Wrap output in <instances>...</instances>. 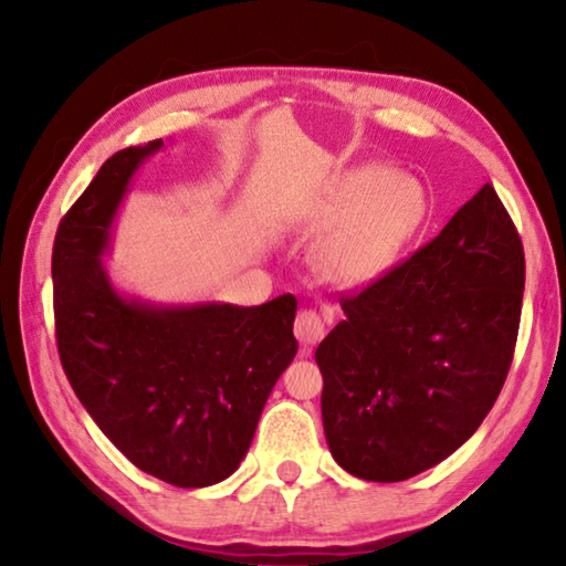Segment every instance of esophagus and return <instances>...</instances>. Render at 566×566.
Instances as JSON below:
<instances>
[{
  "mask_svg": "<svg viewBox=\"0 0 566 566\" xmlns=\"http://www.w3.org/2000/svg\"><path fill=\"white\" fill-rule=\"evenodd\" d=\"M324 332H327V324H324V317L317 310H302L296 314L294 334L304 347H314V344H319Z\"/></svg>",
  "mask_w": 566,
  "mask_h": 566,
  "instance_id": "34e87169",
  "label": "esophagus"
}]
</instances>
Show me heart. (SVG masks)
I'll return each mask as SVG.
<instances>
[{"label":"heart","mask_w":566,"mask_h":566,"mask_svg":"<svg viewBox=\"0 0 566 566\" xmlns=\"http://www.w3.org/2000/svg\"><path fill=\"white\" fill-rule=\"evenodd\" d=\"M429 217V199L417 179L381 165H361L334 181L312 222L329 229L317 244L324 280L364 286L391 270Z\"/></svg>","instance_id":"1"}]
</instances>
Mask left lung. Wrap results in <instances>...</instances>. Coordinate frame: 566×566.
I'll return each instance as SVG.
<instances>
[{"instance_id":"left-lung-1","label":"left lung","mask_w":566,"mask_h":566,"mask_svg":"<svg viewBox=\"0 0 566 566\" xmlns=\"http://www.w3.org/2000/svg\"><path fill=\"white\" fill-rule=\"evenodd\" d=\"M524 247L492 185L432 242L361 292L314 352L332 457L367 482H405L457 452L512 367Z\"/></svg>"}]
</instances>
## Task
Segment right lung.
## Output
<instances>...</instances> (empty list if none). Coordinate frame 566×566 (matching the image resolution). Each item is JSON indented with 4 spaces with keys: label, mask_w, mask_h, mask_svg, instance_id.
Here are the masks:
<instances>
[{
    "label": "right lung",
    "mask_w": 566,
    "mask_h": 566,
    "mask_svg": "<svg viewBox=\"0 0 566 566\" xmlns=\"http://www.w3.org/2000/svg\"><path fill=\"white\" fill-rule=\"evenodd\" d=\"M161 139L104 161L56 229V349L74 395L142 472L195 490L227 479L296 354L294 294L260 306H157L114 292L102 254L137 167Z\"/></svg>",
    "instance_id": "obj_1"
}]
</instances>
